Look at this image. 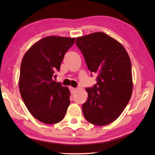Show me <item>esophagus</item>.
<instances>
[{
    "label": "esophagus",
    "instance_id": "esophagus-1",
    "mask_svg": "<svg viewBox=\"0 0 155 155\" xmlns=\"http://www.w3.org/2000/svg\"><path fill=\"white\" fill-rule=\"evenodd\" d=\"M70 91H71V93L73 94V93H74V91L76 90H77V89L74 87H70Z\"/></svg>",
    "mask_w": 155,
    "mask_h": 155
}]
</instances>
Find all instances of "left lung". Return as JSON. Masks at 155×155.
I'll return each mask as SVG.
<instances>
[{
	"label": "left lung",
	"instance_id": "8db88e82",
	"mask_svg": "<svg viewBox=\"0 0 155 155\" xmlns=\"http://www.w3.org/2000/svg\"><path fill=\"white\" fill-rule=\"evenodd\" d=\"M76 44L88 69L97 74L96 85L86 88L83 115L91 124L107 125L121 115L132 95L130 57L122 44L103 32L78 37Z\"/></svg>",
	"mask_w": 155,
	"mask_h": 155
}]
</instances>
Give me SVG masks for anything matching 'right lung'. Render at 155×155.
Returning <instances> with one entry per match:
<instances>
[{
    "label": "right lung",
    "mask_w": 155,
    "mask_h": 155,
    "mask_svg": "<svg viewBox=\"0 0 155 155\" xmlns=\"http://www.w3.org/2000/svg\"><path fill=\"white\" fill-rule=\"evenodd\" d=\"M74 41V38L46 37L31 46L22 58L19 78L21 96L31 114L45 124L61 121L70 105L69 89L54 78L64 54Z\"/></svg>",
    "instance_id": "1"
}]
</instances>
